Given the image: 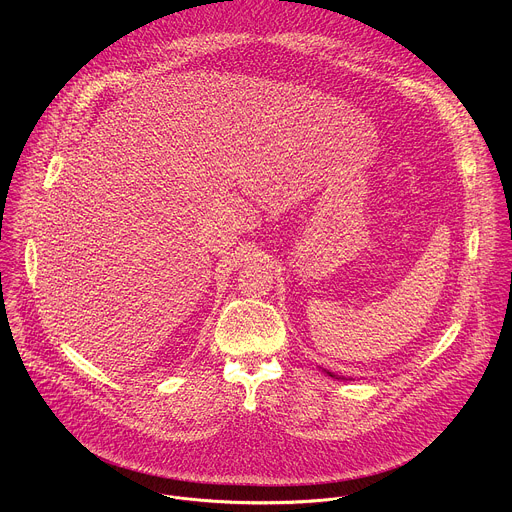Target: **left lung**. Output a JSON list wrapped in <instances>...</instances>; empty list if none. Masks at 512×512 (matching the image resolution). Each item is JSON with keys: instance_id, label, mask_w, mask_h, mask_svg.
<instances>
[{"instance_id": "obj_1", "label": "left lung", "mask_w": 512, "mask_h": 512, "mask_svg": "<svg viewBox=\"0 0 512 512\" xmlns=\"http://www.w3.org/2000/svg\"><path fill=\"white\" fill-rule=\"evenodd\" d=\"M324 373H326V375H328V377H334V379H340V377H338V375H334V373H330V371H324Z\"/></svg>"}]
</instances>
